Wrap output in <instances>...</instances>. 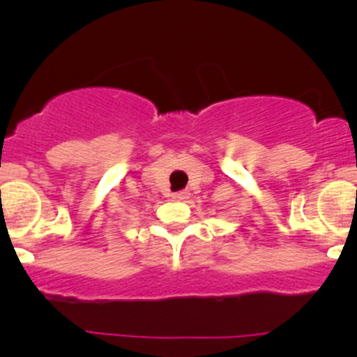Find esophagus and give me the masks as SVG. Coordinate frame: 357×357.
<instances>
[{
	"label": "esophagus",
	"mask_w": 357,
	"mask_h": 357,
	"mask_svg": "<svg viewBox=\"0 0 357 357\" xmlns=\"http://www.w3.org/2000/svg\"><path fill=\"white\" fill-rule=\"evenodd\" d=\"M172 199H174V200H185V199H188V192H185V190H181V192L172 193Z\"/></svg>",
	"instance_id": "34e87169"
}]
</instances>
